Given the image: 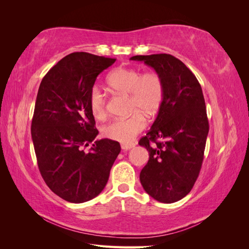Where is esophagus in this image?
Listing matches in <instances>:
<instances>
[{"label":"esophagus","instance_id":"34e87169","mask_svg":"<svg viewBox=\"0 0 249 249\" xmlns=\"http://www.w3.org/2000/svg\"><path fill=\"white\" fill-rule=\"evenodd\" d=\"M135 147V143H122V148L124 150H129Z\"/></svg>","mask_w":249,"mask_h":249}]
</instances>
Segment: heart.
Listing matches in <instances>:
<instances>
[{
    "label": "heart",
    "mask_w": 249,
    "mask_h": 249,
    "mask_svg": "<svg viewBox=\"0 0 249 249\" xmlns=\"http://www.w3.org/2000/svg\"><path fill=\"white\" fill-rule=\"evenodd\" d=\"M108 85L117 92L130 94L129 117L118 118L103 126L106 138L123 143L131 142L145 127L146 116L155 115L164 95V85L157 72L142 73L139 70L119 69L113 71L107 79ZM89 109L96 119L106 116V96L97 86H92L88 94Z\"/></svg>",
    "instance_id": "heart-1"
}]
</instances>
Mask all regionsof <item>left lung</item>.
<instances>
[{
  "mask_svg": "<svg viewBox=\"0 0 249 249\" xmlns=\"http://www.w3.org/2000/svg\"><path fill=\"white\" fill-rule=\"evenodd\" d=\"M131 60L153 67L164 85L157 118L139 140L149 155L140 182L156 200L176 202L191 191L201 168L209 133L202 90L193 72L172 55L133 56Z\"/></svg>",
  "mask_w": 249,
  "mask_h": 249,
  "instance_id": "left-lung-1",
  "label": "left lung"
}]
</instances>
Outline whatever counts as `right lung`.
Returning a JSON list of instances; mask_svg holds the SVG:
<instances>
[{
	"label": "right lung",
	"instance_id": "add662e5",
	"mask_svg": "<svg viewBox=\"0 0 249 249\" xmlns=\"http://www.w3.org/2000/svg\"><path fill=\"white\" fill-rule=\"evenodd\" d=\"M114 58L77 52L65 56L43 77L31 125L37 164L44 182L59 197L81 203L106 186L120 145L99 134L88 94L99 74Z\"/></svg>",
	"mask_w": 249,
	"mask_h": 249
}]
</instances>
